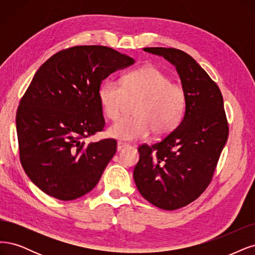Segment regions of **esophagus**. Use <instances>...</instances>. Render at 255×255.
<instances>
[{"label": "esophagus", "instance_id": "1", "mask_svg": "<svg viewBox=\"0 0 255 255\" xmlns=\"http://www.w3.org/2000/svg\"><path fill=\"white\" fill-rule=\"evenodd\" d=\"M126 146H128V144H127V143H125V142H122V141H119V142H118V150H122L123 148H125Z\"/></svg>", "mask_w": 255, "mask_h": 255}]
</instances>
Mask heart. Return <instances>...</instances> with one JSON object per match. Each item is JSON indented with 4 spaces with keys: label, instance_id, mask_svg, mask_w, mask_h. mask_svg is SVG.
Returning <instances> with one entry per match:
<instances>
[{
    "label": "heart",
    "instance_id": "heart-1",
    "mask_svg": "<svg viewBox=\"0 0 255 255\" xmlns=\"http://www.w3.org/2000/svg\"><path fill=\"white\" fill-rule=\"evenodd\" d=\"M97 97L104 114L112 121L121 116L126 98H138L134 117L123 118L108 129L109 136L126 141L146 137L151 131L155 136L170 133L181 123L186 106L184 88L152 65L125 73L121 85L114 80L104 81Z\"/></svg>",
    "mask_w": 255,
    "mask_h": 255
}]
</instances>
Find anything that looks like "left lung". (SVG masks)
Returning <instances> with one entry per match:
<instances>
[{
  "mask_svg": "<svg viewBox=\"0 0 255 255\" xmlns=\"http://www.w3.org/2000/svg\"><path fill=\"white\" fill-rule=\"evenodd\" d=\"M144 51L174 64L186 93L182 122L160 142L139 146L133 170L144 198L154 207L172 211L196 200L211 183L229 126L218 86L193 57L171 47Z\"/></svg>",
  "mask_w": 255,
  "mask_h": 255,
  "instance_id": "obj_1",
  "label": "left lung"
}]
</instances>
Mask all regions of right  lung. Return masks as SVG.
<instances>
[{
  "instance_id": "obj_1",
  "label": "right lung",
  "mask_w": 255,
  "mask_h": 255,
  "mask_svg": "<svg viewBox=\"0 0 255 255\" xmlns=\"http://www.w3.org/2000/svg\"><path fill=\"white\" fill-rule=\"evenodd\" d=\"M133 63L108 46L78 45L56 53L36 72L15 124L23 169L41 191L69 201L100 181L117 141L86 142L105 127L98 89L111 73Z\"/></svg>"
}]
</instances>
